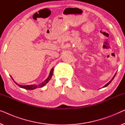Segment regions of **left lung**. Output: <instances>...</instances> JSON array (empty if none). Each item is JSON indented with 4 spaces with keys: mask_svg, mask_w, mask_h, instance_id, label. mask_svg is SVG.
I'll return each instance as SVG.
<instances>
[{
    "mask_svg": "<svg viewBox=\"0 0 125 125\" xmlns=\"http://www.w3.org/2000/svg\"><path fill=\"white\" fill-rule=\"evenodd\" d=\"M115 75H116V74H115ZM115 76H114V77H113V79H112V80H111V81H109V83H107V84H106V85H105V86H104V87H106V86H108V85L109 84V83H111V81L113 80V79H114V77H115Z\"/></svg>",
    "mask_w": 125,
    "mask_h": 125,
    "instance_id": "8db88e82",
    "label": "left lung"
}]
</instances>
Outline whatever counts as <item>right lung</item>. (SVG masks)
I'll use <instances>...</instances> for the list:
<instances>
[{"label":"right lung","mask_w":125,"mask_h":125,"mask_svg":"<svg viewBox=\"0 0 125 125\" xmlns=\"http://www.w3.org/2000/svg\"><path fill=\"white\" fill-rule=\"evenodd\" d=\"M53 69L52 68V70L51 71V72H50V74L49 76V77H48V79L46 80L45 81H44L43 83H40L39 85H19L17 83H16V82L14 81L15 83H16L17 85H18V86H20V87H21V88H23V89H27V90H33V89H35L36 88H38V87H43L46 84V83H48V81H49L52 78V76L53 75Z\"/></svg>","instance_id":"add662e5"}]
</instances>
